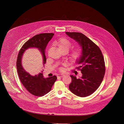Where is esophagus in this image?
<instances>
[{"instance_id": "esophagus-1", "label": "esophagus", "mask_w": 124, "mask_h": 124, "mask_svg": "<svg viewBox=\"0 0 124 124\" xmlns=\"http://www.w3.org/2000/svg\"><path fill=\"white\" fill-rule=\"evenodd\" d=\"M64 76V74H59L57 75V77H62L63 76Z\"/></svg>"}]
</instances>
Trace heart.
Here are the masks:
<instances>
[{
	"mask_svg": "<svg viewBox=\"0 0 124 124\" xmlns=\"http://www.w3.org/2000/svg\"><path fill=\"white\" fill-rule=\"evenodd\" d=\"M58 46L59 48V49L62 50H66L68 51L69 49L71 48V42L66 39L62 38L58 40L57 42ZM82 54V50L80 48H76L75 49L70 55V58L73 61H76L80 59ZM60 70L62 71L63 69L61 68Z\"/></svg>",
	"mask_w": 124,
	"mask_h": 124,
	"instance_id": "b5f03b06",
	"label": "heart"
}]
</instances>
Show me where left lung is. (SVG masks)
Wrapping results in <instances>:
<instances>
[{
  "instance_id": "1",
  "label": "left lung",
  "mask_w": 124,
  "mask_h": 124,
  "mask_svg": "<svg viewBox=\"0 0 124 124\" xmlns=\"http://www.w3.org/2000/svg\"><path fill=\"white\" fill-rule=\"evenodd\" d=\"M65 33L80 45L82 54L76 61L79 64L82 76L77 79L71 75V82L69 88L71 92L80 97H86L94 93L100 85L105 73L104 57L99 48L88 37L79 32Z\"/></svg>"
}]
</instances>
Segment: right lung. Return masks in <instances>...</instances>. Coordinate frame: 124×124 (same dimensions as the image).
Instances as JSON below:
<instances>
[{
    "instance_id": "add662e5",
    "label": "right lung",
    "mask_w": 124,
    "mask_h": 124,
    "mask_svg": "<svg viewBox=\"0 0 124 124\" xmlns=\"http://www.w3.org/2000/svg\"><path fill=\"white\" fill-rule=\"evenodd\" d=\"M54 35V34L52 33H41L33 36L24 43L18 54L17 69L19 79L25 88L35 96H42L48 93L57 80V77L54 75L44 78L43 70L34 75L33 73L23 68L22 65V58L26 50L30 48H36L42 56V64L44 66L46 62L45 50L48 42Z\"/></svg>"
}]
</instances>
